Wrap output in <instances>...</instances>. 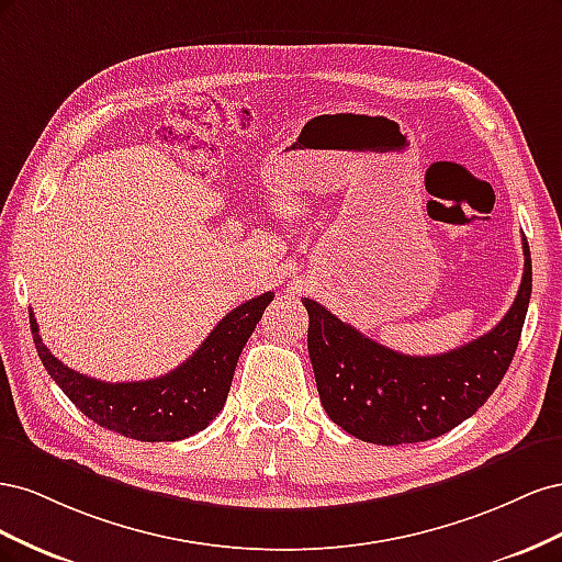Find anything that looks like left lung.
<instances>
[{
    "mask_svg": "<svg viewBox=\"0 0 562 562\" xmlns=\"http://www.w3.org/2000/svg\"><path fill=\"white\" fill-rule=\"evenodd\" d=\"M522 252V281L512 310L490 333L438 356H407L378 345L304 297L323 411L347 434L378 446L424 443L469 419L514 361L532 293L527 241Z\"/></svg>",
    "mask_w": 562,
    "mask_h": 562,
    "instance_id": "left-lung-1",
    "label": "left lung"
}]
</instances>
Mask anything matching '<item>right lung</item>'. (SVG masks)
Segmentation results:
<instances>
[{
  "label": "right lung",
  "mask_w": 562,
  "mask_h": 562,
  "mask_svg": "<svg viewBox=\"0 0 562 562\" xmlns=\"http://www.w3.org/2000/svg\"><path fill=\"white\" fill-rule=\"evenodd\" d=\"M271 300L274 293H265L232 310L182 366L145 382L112 384L81 375L46 349L32 312L30 330L48 375L83 415L126 438L161 443L194 436L223 411L236 361Z\"/></svg>",
  "instance_id": "1"
}]
</instances>
